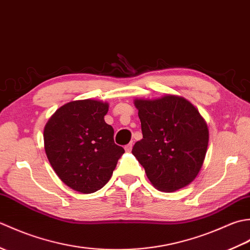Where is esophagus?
<instances>
[{"instance_id":"esophagus-1","label":"esophagus","mask_w":250,"mask_h":250,"mask_svg":"<svg viewBox=\"0 0 250 250\" xmlns=\"http://www.w3.org/2000/svg\"><path fill=\"white\" fill-rule=\"evenodd\" d=\"M125 150L126 152H130V151L132 150V143H130V144L125 146Z\"/></svg>"}]
</instances>
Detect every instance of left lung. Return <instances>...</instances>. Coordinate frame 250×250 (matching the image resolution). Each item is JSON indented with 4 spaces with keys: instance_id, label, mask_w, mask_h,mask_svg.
Wrapping results in <instances>:
<instances>
[{
    "instance_id": "1",
    "label": "left lung",
    "mask_w": 250,
    "mask_h": 250,
    "mask_svg": "<svg viewBox=\"0 0 250 250\" xmlns=\"http://www.w3.org/2000/svg\"><path fill=\"white\" fill-rule=\"evenodd\" d=\"M143 139L132 153L145 168L151 185L174 192L198 176L208 146L205 119L195 106L177 94L134 99Z\"/></svg>"
}]
</instances>
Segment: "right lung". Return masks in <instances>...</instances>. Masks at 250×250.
Here are the masks:
<instances>
[{
  "mask_svg": "<svg viewBox=\"0 0 250 250\" xmlns=\"http://www.w3.org/2000/svg\"><path fill=\"white\" fill-rule=\"evenodd\" d=\"M109 104L86 99L58 108L44 128V148L63 183L92 193L108 183L125 149L115 144L114 129L104 120Z\"/></svg>",
  "mask_w": 250,
  "mask_h": 250,
  "instance_id": "obj_1",
  "label": "right lung"
}]
</instances>
